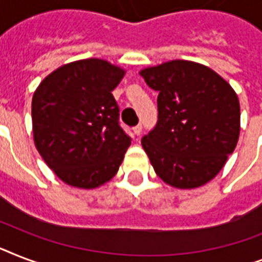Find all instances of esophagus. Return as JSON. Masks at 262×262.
Here are the masks:
<instances>
[{
    "label": "esophagus",
    "mask_w": 262,
    "mask_h": 262,
    "mask_svg": "<svg viewBox=\"0 0 262 262\" xmlns=\"http://www.w3.org/2000/svg\"><path fill=\"white\" fill-rule=\"evenodd\" d=\"M141 130H143V126H141V123H140V125H137V126L133 127V132H135L136 136L141 135Z\"/></svg>",
    "instance_id": "34e87169"
}]
</instances>
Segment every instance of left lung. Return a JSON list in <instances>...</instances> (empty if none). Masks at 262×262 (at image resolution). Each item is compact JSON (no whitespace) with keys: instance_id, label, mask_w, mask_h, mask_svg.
Here are the masks:
<instances>
[{"instance_id":"obj_1","label":"left lung","mask_w":262,"mask_h":262,"mask_svg":"<svg viewBox=\"0 0 262 262\" xmlns=\"http://www.w3.org/2000/svg\"><path fill=\"white\" fill-rule=\"evenodd\" d=\"M158 95V122L141 139L155 172L178 189L215 178L239 137V100L201 63L175 59L141 71Z\"/></svg>"}]
</instances>
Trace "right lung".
<instances>
[{
    "mask_svg": "<svg viewBox=\"0 0 262 262\" xmlns=\"http://www.w3.org/2000/svg\"><path fill=\"white\" fill-rule=\"evenodd\" d=\"M123 75L103 59H81L58 68L35 91V145L68 185L94 189L118 171L132 141L111 94Z\"/></svg>",
    "mask_w": 262,
    "mask_h": 262,
    "instance_id": "add662e5",
    "label": "right lung"
}]
</instances>
